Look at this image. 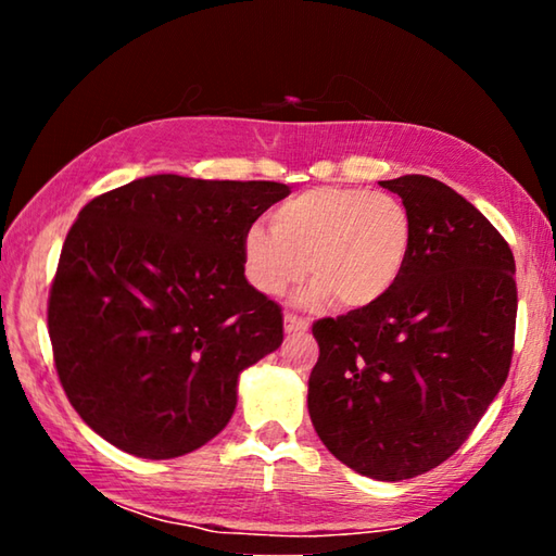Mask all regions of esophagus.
<instances>
[{
	"mask_svg": "<svg viewBox=\"0 0 556 556\" xmlns=\"http://www.w3.org/2000/svg\"><path fill=\"white\" fill-rule=\"evenodd\" d=\"M308 324L306 318H301V316H296V314H285V331L287 333H304V331H308Z\"/></svg>",
	"mask_w": 556,
	"mask_h": 556,
	"instance_id": "esophagus-1",
	"label": "esophagus"
}]
</instances>
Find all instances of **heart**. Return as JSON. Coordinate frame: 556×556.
Returning a JSON list of instances; mask_svg holds the SVG:
<instances>
[{
    "label": "heart",
    "mask_w": 556,
    "mask_h": 556,
    "mask_svg": "<svg viewBox=\"0 0 556 556\" xmlns=\"http://www.w3.org/2000/svg\"><path fill=\"white\" fill-rule=\"evenodd\" d=\"M412 215L397 195L321 186L271 211V228L242 232L244 277L260 294L281 296L308 271V296L363 308L390 294L407 267Z\"/></svg>",
    "instance_id": "1"
}]
</instances>
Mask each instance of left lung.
Listing matches in <instances>:
<instances>
[{
	"instance_id": "obj_1",
	"label": "left lung",
	"mask_w": 556,
	"mask_h": 556,
	"mask_svg": "<svg viewBox=\"0 0 556 556\" xmlns=\"http://www.w3.org/2000/svg\"><path fill=\"white\" fill-rule=\"evenodd\" d=\"M380 184L412 215L407 267L378 304L312 326L308 414L348 468L404 481L454 456L505 384L515 257L491 220L437 178Z\"/></svg>"
}]
</instances>
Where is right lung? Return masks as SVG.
Here are the masks:
<instances>
[{
  "mask_svg": "<svg viewBox=\"0 0 556 556\" xmlns=\"http://www.w3.org/2000/svg\"><path fill=\"white\" fill-rule=\"evenodd\" d=\"M289 193L156 174L83 205L49 336L65 397L112 446L176 458L228 425L240 372L285 341L281 306L244 279L242 232Z\"/></svg>",
  "mask_w": 556,
  "mask_h": 556,
  "instance_id": "add662e5",
  "label": "right lung"
}]
</instances>
